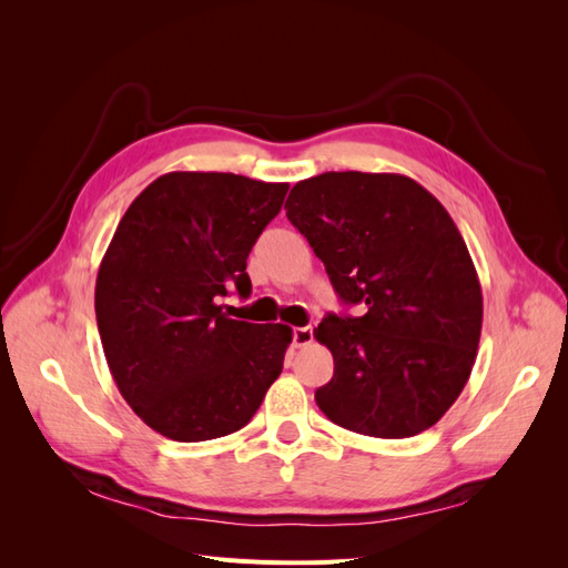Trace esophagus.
<instances>
[{"mask_svg":"<svg viewBox=\"0 0 568 568\" xmlns=\"http://www.w3.org/2000/svg\"><path fill=\"white\" fill-rule=\"evenodd\" d=\"M313 343V326H296L294 329V346L305 348Z\"/></svg>","mask_w":568,"mask_h":568,"instance_id":"34e87169","label":"esophagus"}]
</instances>
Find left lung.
Returning a JSON list of instances; mask_svg holds the SVG:
<instances>
[{
    "label": "left lung",
    "instance_id": "left-lung-1",
    "mask_svg": "<svg viewBox=\"0 0 568 568\" xmlns=\"http://www.w3.org/2000/svg\"><path fill=\"white\" fill-rule=\"evenodd\" d=\"M286 217L363 315H326L315 338L334 376L315 390L334 424L409 438L457 400L478 351L484 296L467 244L440 201L395 173H324L298 182Z\"/></svg>",
    "mask_w": 568,
    "mask_h": 568
}]
</instances>
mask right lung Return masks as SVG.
I'll list each match as a JSON object with an SVG mask.
<instances>
[{
  "label": "right lung",
  "mask_w": 568,
  "mask_h": 568,
  "mask_svg": "<svg viewBox=\"0 0 568 568\" xmlns=\"http://www.w3.org/2000/svg\"><path fill=\"white\" fill-rule=\"evenodd\" d=\"M286 192L234 173H168L118 222L97 274V326L120 395L161 436L239 432L282 374L291 326L232 320L217 301L251 294L246 257Z\"/></svg>",
  "instance_id": "add662e5"
}]
</instances>
